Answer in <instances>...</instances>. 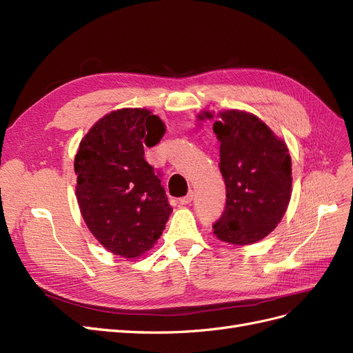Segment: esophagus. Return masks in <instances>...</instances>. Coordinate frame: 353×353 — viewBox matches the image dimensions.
I'll list each match as a JSON object with an SVG mask.
<instances>
[{"instance_id":"1","label":"esophagus","mask_w":353,"mask_h":353,"mask_svg":"<svg viewBox=\"0 0 353 353\" xmlns=\"http://www.w3.org/2000/svg\"><path fill=\"white\" fill-rule=\"evenodd\" d=\"M193 201V193H188L187 196H184V197H181L179 199V203L181 205H188V203H191Z\"/></svg>"}]
</instances>
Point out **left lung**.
<instances>
[{
  "mask_svg": "<svg viewBox=\"0 0 353 353\" xmlns=\"http://www.w3.org/2000/svg\"><path fill=\"white\" fill-rule=\"evenodd\" d=\"M219 114L213 132L221 143L227 203L212 228L222 241L252 244L268 236L284 216L292 196V159L259 117L239 110Z\"/></svg>",
  "mask_w": 353,
  "mask_h": 353,
  "instance_id": "1",
  "label": "left lung"
}]
</instances>
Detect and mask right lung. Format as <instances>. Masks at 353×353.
<instances>
[{"mask_svg":"<svg viewBox=\"0 0 353 353\" xmlns=\"http://www.w3.org/2000/svg\"><path fill=\"white\" fill-rule=\"evenodd\" d=\"M163 134V122L152 112L116 110L91 128L74 157L82 218L122 258L152 249L172 212L160 174L144 159V143L156 145Z\"/></svg>","mask_w":353,"mask_h":353,"instance_id":"obj_1","label":"right lung"}]
</instances>
